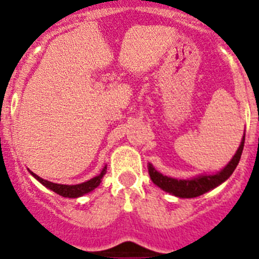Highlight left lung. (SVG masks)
<instances>
[{
    "instance_id": "left-lung-1",
    "label": "left lung",
    "mask_w": 259,
    "mask_h": 259,
    "mask_svg": "<svg viewBox=\"0 0 259 259\" xmlns=\"http://www.w3.org/2000/svg\"><path fill=\"white\" fill-rule=\"evenodd\" d=\"M244 141H245V134L242 136L241 144H240L239 149L236 150L235 155L232 157L227 166L222 168L218 172L211 174V175H198L194 176L192 179H175V178H170V176L162 175L161 172H158L153 167L152 163L148 164V171H149L150 179L154 183L157 187L162 189V191L171 193L176 197L180 198H193L198 197L201 194L206 193V192L211 191V189L217 188L218 185L224 183L226 180L232 175L236 166L239 164L240 158H241L242 149H244Z\"/></svg>"
}]
</instances>
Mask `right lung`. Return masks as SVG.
<instances>
[{"instance_id": "1", "label": "right lung", "mask_w": 259, "mask_h": 259, "mask_svg": "<svg viewBox=\"0 0 259 259\" xmlns=\"http://www.w3.org/2000/svg\"><path fill=\"white\" fill-rule=\"evenodd\" d=\"M106 168L107 167L105 166L104 168H102L101 172L98 174L97 176H95V178H92V179L87 180V182L80 183V184H75V185L57 184V183L48 182V180L42 179V178H40L38 175L33 174L32 171H29V170L28 171L31 172V175L33 176L36 180H38V182L44 185V187H47V188L50 189V191L56 192L57 194H59V196H62V197L77 198V197H81V196H84V194L89 193V192H92L93 189H96L98 185L101 184L102 178H104V175L106 174Z\"/></svg>"}]
</instances>
